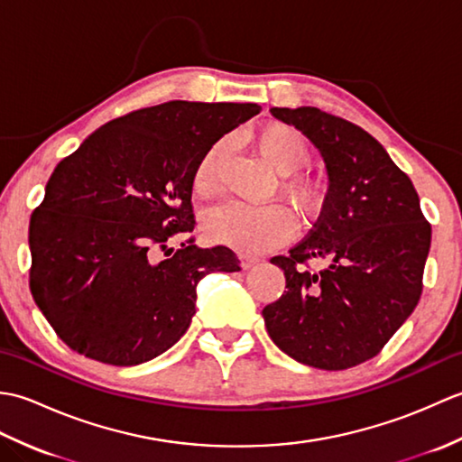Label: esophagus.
I'll use <instances>...</instances> for the list:
<instances>
[{
    "label": "esophagus",
    "mask_w": 462,
    "mask_h": 462,
    "mask_svg": "<svg viewBox=\"0 0 462 462\" xmlns=\"http://www.w3.org/2000/svg\"><path fill=\"white\" fill-rule=\"evenodd\" d=\"M258 263V258H254V256H248V254H240V266H242V270H250V268H254Z\"/></svg>",
    "instance_id": "obj_1"
}]
</instances>
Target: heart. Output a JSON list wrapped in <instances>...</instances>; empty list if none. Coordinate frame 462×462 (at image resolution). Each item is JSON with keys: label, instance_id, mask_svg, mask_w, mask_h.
I'll return each mask as SVG.
<instances>
[{"label": "heart", "instance_id": "obj_1", "mask_svg": "<svg viewBox=\"0 0 462 462\" xmlns=\"http://www.w3.org/2000/svg\"><path fill=\"white\" fill-rule=\"evenodd\" d=\"M252 143L260 156L278 174L280 190L303 216H316L323 204L321 184L301 172L310 162L311 149L303 133L280 121L260 125L252 133ZM226 144L214 143L206 151L192 174L194 192L206 199L218 190L220 161ZM293 222L290 212L280 204L250 206L244 202H224L212 206L202 216L204 236L214 244L236 248L240 252H263L276 248L291 236Z\"/></svg>", "mask_w": 462, "mask_h": 462}]
</instances>
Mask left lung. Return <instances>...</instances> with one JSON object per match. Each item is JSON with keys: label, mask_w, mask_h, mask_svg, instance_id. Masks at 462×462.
Listing matches in <instances>:
<instances>
[{"label": "left lung", "mask_w": 462, "mask_h": 462, "mask_svg": "<svg viewBox=\"0 0 462 462\" xmlns=\"http://www.w3.org/2000/svg\"><path fill=\"white\" fill-rule=\"evenodd\" d=\"M318 146L329 190L313 230L272 258L286 290L262 310L272 341L303 365L341 371L375 357L417 308L430 248L419 194L387 151L316 106H273ZM328 259L319 273L310 259Z\"/></svg>", "instance_id": "obj_1"}]
</instances>
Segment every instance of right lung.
I'll list each match as a JSON object with an SVG mask.
<instances>
[{"label": "right lung", "instance_id": "right-lung-1", "mask_svg": "<svg viewBox=\"0 0 462 462\" xmlns=\"http://www.w3.org/2000/svg\"><path fill=\"white\" fill-rule=\"evenodd\" d=\"M256 103L169 101L97 129L55 166L29 222V288L61 341L131 367L171 349L210 272H238L230 248H199L192 174Z\"/></svg>", "mask_w": 462, "mask_h": 462}]
</instances>
